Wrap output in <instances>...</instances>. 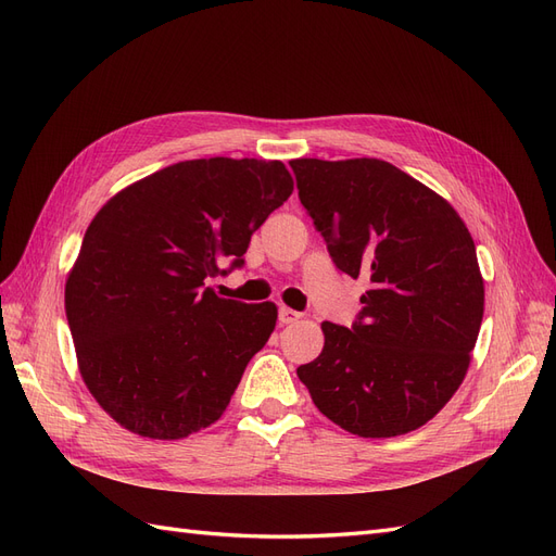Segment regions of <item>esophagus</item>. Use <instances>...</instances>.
<instances>
[{"label": "esophagus", "mask_w": 556, "mask_h": 556, "mask_svg": "<svg viewBox=\"0 0 556 556\" xmlns=\"http://www.w3.org/2000/svg\"><path fill=\"white\" fill-rule=\"evenodd\" d=\"M299 317H301V313H296V311H292V308H288V306H282V308L278 311V323H280V325H292V323H296Z\"/></svg>", "instance_id": "esophagus-1"}]
</instances>
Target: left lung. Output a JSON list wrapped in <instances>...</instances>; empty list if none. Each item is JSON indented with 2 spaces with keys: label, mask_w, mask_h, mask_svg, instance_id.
<instances>
[{
  "label": "left lung",
  "mask_w": 556,
  "mask_h": 556,
  "mask_svg": "<svg viewBox=\"0 0 556 556\" xmlns=\"http://www.w3.org/2000/svg\"><path fill=\"white\" fill-rule=\"evenodd\" d=\"M290 166L336 268L371 282L350 329L323 323L325 348L296 376L319 413L350 433L415 431L459 390L478 341L476 243L443 197L390 162Z\"/></svg>",
  "instance_id": "1"
}]
</instances>
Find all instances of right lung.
<instances>
[{
    "instance_id": "1",
    "label": "right lung",
    "mask_w": 556,
    "mask_h": 556,
    "mask_svg": "<svg viewBox=\"0 0 556 556\" xmlns=\"http://www.w3.org/2000/svg\"><path fill=\"white\" fill-rule=\"evenodd\" d=\"M292 190L278 160H188L94 215L64 308L80 376L117 425L176 441L220 419L278 308L220 299L204 280L243 266L252 231Z\"/></svg>"
}]
</instances>
